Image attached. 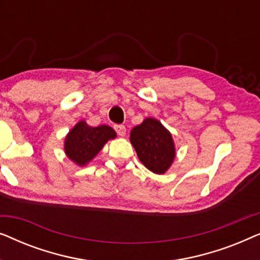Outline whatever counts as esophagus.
I'll list each match as a JSON object with an SVG mask.
<instances>
[{
  "label": "esophagus",
  "instance_id": "1",
  "mask_svg": "<svg viewBox=\"0 0 260 260\" xmlns=\"http://www.w3.org/2000/svg\"><path fill=\"white\" fill-rule=\"evenodd\" d=\"M115 127V130H116V133L119 135V136H125V134H126V129H125V126L124 125H122V124H117V125H115L113 126Z\"/></svg>",
  "mask_w": 260,
  "mask_h": 260
}]
</instances>
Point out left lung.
I'll list each match as a JSON object with an SVG mask.
<instances>
[{"label":"left lung","instance_id":"left-lung-1","mask_svg":"<svg viewBox=\"0 0 260 260\" xmlns=\"http://www.w3.org/2000/svg\"><path fill=\"white\" fill-rule=\"evenodd\" d=\"M138 158L150 172L165 174L175 158L172 134L155 118H145L130 133Z\"/></svg>","mask_w":260,"mask_h":260}]
</instances>
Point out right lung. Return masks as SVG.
<instances>
[{"label":"right lung","instance_id":"obj_1","mask_svg":"<svg viewBox=\"0 0 260 260\" xmlns=\"http://www.w3.org/2000/svg\"><path fill=\"white\" fill-rule=\"evenodd\" d=\"M116 138V131L108 125L97 127L87 125L85 120L78 122L65 138V152L71 161L83 167L102 150L109 140Z\"/></svg>","mask_w":260,"mask_h":260}]
</instances>
